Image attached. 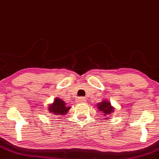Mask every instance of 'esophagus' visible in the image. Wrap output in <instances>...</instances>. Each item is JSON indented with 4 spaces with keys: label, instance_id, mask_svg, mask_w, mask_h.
<instances>
[{
    "label": "esophagus",
    "instance_id": "1",
    "mask_svg": "<svg viewBox=\"0 0 159 159\" xmlns=\"http://www.w3.org/2000/svg\"><path fill=\"white\" fill-rule=\"evenodd\" d=\"M77 102L78 103H84V102H85V99L84 98H78L77 99Z\"/></svg>",
    "mask_w": 159,
    "mask_h": 159
}]
</instances>
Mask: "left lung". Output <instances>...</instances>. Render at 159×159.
Segmentation results:
<instances>
[{
	"label": "left lung",
	"mask_w": 159,
	"mask_h": 159,
	"mask_svg": "<svg viewBox=\"0 0 159 159\" xmlns=\"http://www.w3.org/2000/svg\"><path fill=\"white\" fill-rule=\"evenodd\" d=\"M97 108L99 111H101V113L104 115V119L108 120L110 115L113 113L115 107L111 105L110 102L107 100H103L101 102L97 104Z\"/></svg>",
	"instance_id": "1"
}]
</instances>
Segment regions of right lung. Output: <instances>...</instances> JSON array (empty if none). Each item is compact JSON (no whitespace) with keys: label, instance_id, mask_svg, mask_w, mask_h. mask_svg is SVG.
<instances>
[{"label":"right lung","instance_id":"obj_1","mask_svg":"<svg viewBox=\"0 0 159 159\" xmlns=\"http://www.w3.org/2000/svg\"><path fill=\"white\" fill-rule=\"evenodd\" d=\"M48 108L49 112L52 116H58L60 115L61 116H64L70 111L71 107H66V103L64 102L62 99L55 98L54 99V101L50 104H49Z\"/></svg>","mask_w":159,"mask_h":159}]
</instances>
